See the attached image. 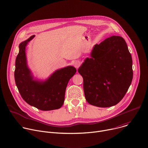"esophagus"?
Segmentation results:
<instances>
[{"instance_id": "1", "label": "esophagus", "mask_w": 148, "mask_h": 148, "mask_svg": "<svg viewBox=\"0 0 148 148\" xmlns=\"http://www.w3.org/2000/svg\"><path fill=\"white\" fill-rule=\"evenodd\" d=\"M80 66V62L78 61H77L75 62H74V66L76 68V69H78Z\"/></svg>"}]
</instances>
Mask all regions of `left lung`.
<instances>
[{
    "instance_id": "1",
    "label": "left lung",
    "mask_w": 148,
    "mask_h": 148,
    "mask_svg": "<svg viewBox=\"0 0 148 148\" xmlns=\"http://www.w3.org/2000/svg\"><path fill=\"white\" fill-rule=\"evenodd\" d=\"M78 71L87 101L98 107L119 103L133 78L132 59L125 40L113 36L95 45Z\"/></svg>"
}]
</instances>
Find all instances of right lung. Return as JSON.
<instances>
[{
  "label": "right lung",
  "instance_id": "right-lung-1",
  "mask_svg": "<svg viewBox=\"0 0 148 148\" xmlns=\"http://www.w3.org/2000/svg\"><path fill=\"white\" fill-rule=\"evenodd\" d=\"M34 35L19 45L15 62L14 79L22 98L29 105L42 111L60 108L64 101L65 92L76 69L68 66L56 71L45 81L34 80L27 66L26 46Z\"/></svg>",
  "mask_w": 148,
  "mask_h": 148
}]
</instances>
